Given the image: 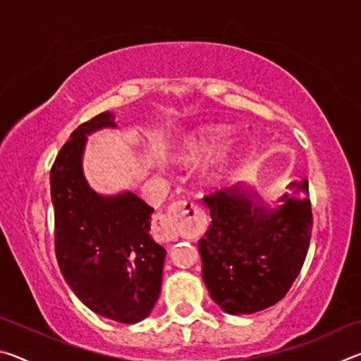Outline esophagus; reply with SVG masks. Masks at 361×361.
Returning <instances> with one entry per match:
<instances>
[{
  "label": "esophagus",
  "instance_id": "34e87169",
  "mask_svg": "<svg viewBox=\"0 0 361 361\" xmlns=\"http://www.w3.org/2000/svg\"><path fill=\"white\" fill-rule=\"evenodd\" d=\"M188 213H195L194 204L188 202V200H178L170 205L167 213H161L154 218V224H152V232L159 242H173L178 239V232L183 218Z\"/></svg>",
  "mask_w": 361,
  "mask_h": 361
}]
</instances>
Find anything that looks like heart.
Instances as JSON below:
<instances>
[{"instance_id":"b5f03b06","label":"heart","mask_w":361,"mask_h":361,"mask_svg":"<svg viewBox=\"0 0 361 361\" xmlns=\"http://www.w3.org/2000/svg\"><path fill=\"white\" fill-rule=\"evenodd\" d=\"M231 137V129L226 126H205L199 127L197 130L181 140L180 145L173 151V157L181 162H192L204 157L210 152H215L219 146H223ZM234 162L232 159L226 157L216 166L210 167L204 173V183L209 188L218 189L229 180Z\"/></svg>"}]
</instances>
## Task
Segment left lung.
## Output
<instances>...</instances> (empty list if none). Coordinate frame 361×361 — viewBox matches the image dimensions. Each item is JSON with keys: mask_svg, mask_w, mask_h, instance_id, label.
Returning a JSON list of instances; mask_svg holds the SVG:
<instances>
[{"mask_svg": "<svg viewBox=\"0 0 361 361\" xmlns=\"http://www.w3.org/2000/svg\"><path fill=\"white\" fill-rule=\"evenodd\" d=\"M212 224L199 240L202 279L213 301L232 315L255 314L282 299L309 250V181L286 186L279 207L235 185L207 195Z\"/></svg>", "mask_w": 361, "mask_h": 361, "instance_id": "obj_1", "label": "left lung"}]
</instances>
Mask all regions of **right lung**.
I'll return each instance as SVG.
<instances>
[{"label": "right lung", "instance_id": "1", "mask_svg": "<svg viewBox=\"0 0 361 361\" xmlns=\"http://www.w3.org/2000/svg\"><path fill=\"white\" fill-rule=\"evenodd\" d=\"M102 113L71 133L51 169L60 272L84 305L119 323L149 315L161 295L166 248L151 239L154 209L130 191L100 194L82 170L87 137L116 129Z\"/></svg>", "mask_w": 361, "mask_h": 361}]
</instances>
